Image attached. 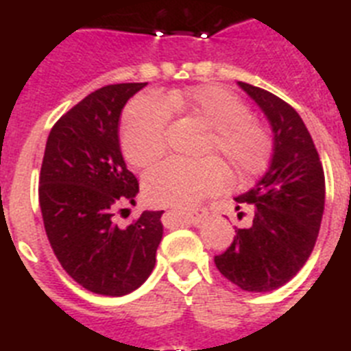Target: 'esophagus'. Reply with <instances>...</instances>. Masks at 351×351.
<instances>
[{
  "instance_id": "esophagus-1",
  "label": "esophagus",
  "mask_w": 351,
  "mask_h": 351,
  "mask_svg": "<svg viewBox=\"0 0 351 351\" xmlns=\"http://www.w3.org/2000/svg\"><path fill=\"white\" fill-rule=\"evenodd\" d=\"M205 215H206L205 208H194L187 213H182V215H180V219H182L184 222H187V224H193V226H196V224H199V222L205 219Z\"/></svg>"
}]
</instances>
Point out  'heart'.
Instances as JSON below:
<instances>
[{
	"label": "heart",
	"instance_id": "heart-1",
	"mask_svg": "<svg viewBox=\"0 0 351 351\" xmlns=\"http://www.w3.org/2000/svg\"><path fill=\"white\" fill-rule=\"evenodd\" d=\"M169 112L193 118L206 129L201 160L167 158L143 178L146 201L158 206L191 208L201 197L221 191L228 167L234 180L245 182L267 169L272 157V138L239 97L226 88L194 86L169 91L158 100L139 95L121 118L123 157L134 167H146L162 157Z\"/></svg>",
	"mask_w": 351,
	"mask_h": 351
}]
</instances>
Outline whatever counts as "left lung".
Segmentation results:
<instances>
[{
  "mask_svg": "<svg viewBox=\"0 0 351 351\" xmlns=\"http://www.w3.org/2000/svg\"><path fill=\"white\" fill-rule=\"evenodd\" d=\"M265 112L274 132L268 171L234 197L252 206V224L234 239L215 267L243 291L265 293L297 276L315 249L325 206V175L309 130L289 104L267 90L242 83ZM243 215V212H240Z\"/></svg>",
  "mask_w": 351,
  "mask_h": 351,
  "instance_id": "1",
  "label": "left lung"
}]
</instances>
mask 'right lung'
<instances>
[{
    "instance_id": "add662e5",
    "label": "right lung",
    "mask_w": 351,
    "mask_h": 351,
    "mask_svg": "<svg viewBox=\"0 0 351 351\" xmlns=\"http://www.w3.org/2000/svg\"><path fill=\"white\" fill-rule=\"evenodd\" d=\"M146 83L109 84L84 97L49 132L38 201L49 243L63 270L88 291L121 297L143 285L162 240V210L118 228L138 178L120 150L121 109Z\"/></svg>"
}]
</instances>
